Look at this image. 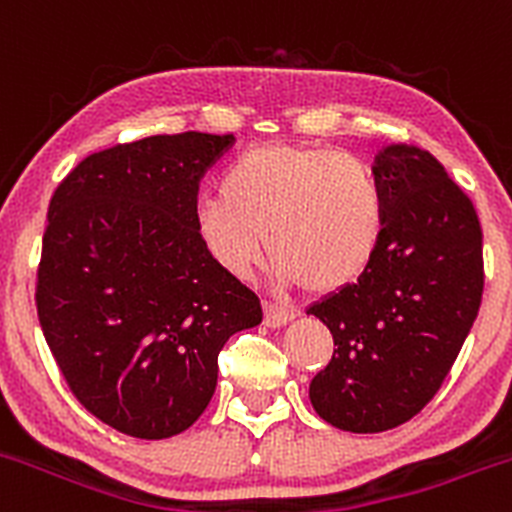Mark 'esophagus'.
Instances as JSON below:
<instances>
[{"instance_id": "34e87169", "label": "esophagus", "mask_w": 512, "mask_h": 512, "mask_svg": "<svg viewBox=\"0 0 512 512\" xmlns=\"http://www.w3.org/2000/svg\"><path fill=\"white\" fill-rule=\"evenodd\" d=\"M293 316H296V313H293L291 308L278 306V303L268 301L266 306H263V321H266L268 328H281V326H286V323L291 321Z\"/></svg>"}]
</instances>
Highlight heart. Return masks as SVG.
Here are the masks:
<instances>
[{"instance_id":"heart-1","label":"heart","mask_w":512,"mask_h":512,"mask_svg":"<svg viewBox=\"0 0 512 512\" xmlns=\"http://www.w3.org/2000/svg\"><path fill=\"white\" fill-rule=\"evenodd\" d=\"M194 226L206 254L231 276L254 273L266 239L278 283L328 293L356 281L376 258L386 199L356 156L268 144L226 169L221 194L196 206Z\"/></svg>"}]
</instances>
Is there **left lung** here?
I'll return each mask as SVG.
<instances>
[{
  "mask_svg": "<svg viewBox=\"0 0 512 512\" xmlns=\"http://www.w3.org/2000/svg\"><path fill=\"white\" fill-rule=\"evenodd\" d=\"M386 234L356 283L308 313L333 333L308 396L351 433H381L426 408L453 368L483 298V231L473 201L428 151L391 144L373 166Z\"/></svg>",
  "mask_w": 512,
  "mask_h": 512,
  "instance_id": "obj_1",
  "label": "left lung"
}]
</instances>
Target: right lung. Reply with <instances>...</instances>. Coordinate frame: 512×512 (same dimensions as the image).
I'll return each mask as SVG.
<instances>
[{
    "instance_id": "obj_1",
    "label": "right lung",
    "mask_w": 512,
    "mask_h": 512,
    "mask_svg": "<svg viewBox=\"0 0 512 512\" xmlns=\"http://www.w3.org/2000/svg\"><path fill=\"white\" fill-rule=\"evenodd\" d=\"M234 134H161L86 156L49 201L37 313L77 401L119 433L194 426L219 351L261 301L201 246L199 181Z\"/></svg>"
}]
</instances>
